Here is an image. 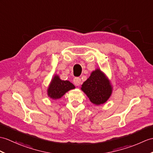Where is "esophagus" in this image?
Listing matches in <instances>:
<instances>
[{"instance_id":"esophagus-1","label":"esophagus","mask_w":153,"mask_h":153,"mask_svg":"<svg viewBox=\"0 0 153 153\" xmlns=\"http://www.w3.org/2000/svg\"><path fill=\"white\" fill-rule=\"evenodd\" d=\"M81 78L80 77H75L74 79V83L76 85H79L81 83Z\"/></svg>"}]
</instances>
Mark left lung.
I'll use <instances>...</instances> for the list:
<instances>
[{
  "mask_svg": "<svg viewBox=\"0 0 153 153\" xmlns=\"http://www.w3.org/2000/svg\"><path fill=\"white\" fill-rule=\"evenodd\" d=\"M90 101L96 105H100L107 101L112 93L109 80L100 70L97 69L91 73L81 87Z\"/></svg>",
  "mask_w": 153,
  "mask_h": 153,
  "instance_id": "1",
  "label": "left lung"
}]
</instances>
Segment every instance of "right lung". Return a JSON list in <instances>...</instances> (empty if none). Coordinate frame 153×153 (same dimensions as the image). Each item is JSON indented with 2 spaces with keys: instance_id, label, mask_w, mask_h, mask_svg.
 <instances>
[{
  "instance_id": "add662e5",
  "label": "right lung",
  "mask_w": 153,
  "mask_h": 153,
  "mask_svg": "<svg viewBox=\"0 0 153 153\" xmlns=\"http://www.w3.org/2000/svg\"><path fill=\"white\" fill-rule=\"evenodd\" d=\"M75 88V86L68 81H63L58 76H55L48 89V94L52 99L61 98L66 92Z\"/></svg>"
}]
</instances>
